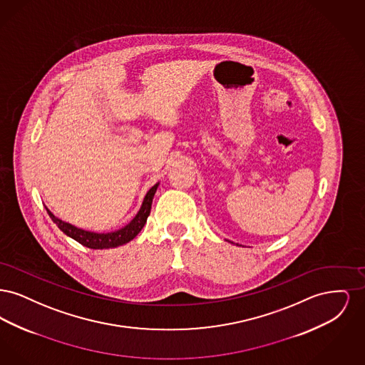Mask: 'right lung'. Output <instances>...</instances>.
<instances>
[{"label": "right lung", "mask_w": 365, "mask_h": 365, "mask_svg": "<svg viewBox=\"0 0 365 365\" xmlns=\"http://www.w3.org/2000/svg\"><path fill=\"white\" fill-rule=\"evenodd\" d=\"M158 183H156L150 190L146 192L142 207L138 210V213L135 215V217L127 225L123 227L118 231L113 232H106V234H98V232H91V231H86L82 228L72 226L70 223H66L63 220H60L58 217H56L49 209L48 215L51 216L53 223H56L57 227L66 234L68 235L72 240H75L76 242L90 247V249H110V247H118L122 246L124 243L133 241L139 234V231L143 228L148 216L150 215V208H152V202H153V197L156 194Z\"/></svg>", "instance_id": "obj_1"}]
</instances>
